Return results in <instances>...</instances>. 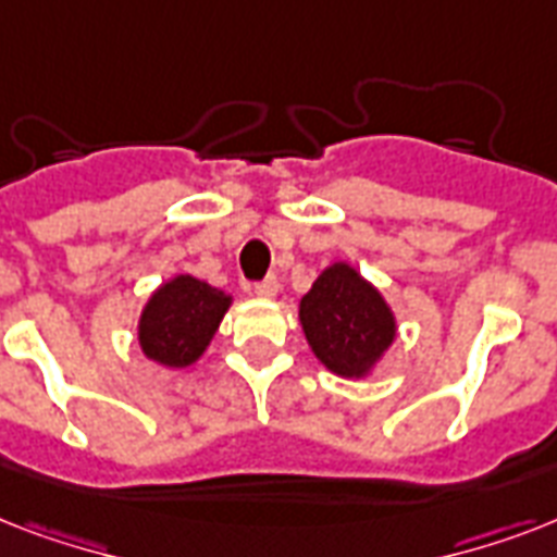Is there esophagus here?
<instances>
[{
  "label": "esophagus",
  "mask_w": 557,
  "mask_h": 557,
  "mask_svg": "<svg viewBox=\"0 0 557 557\" xmlns=\"http://www.w3.org/2000/svg\"><path fill=\"white\" fill-rule=\"evenodd\" d=\"M253 292L260 297H274L280 292V280L274 277V274H269V277L260 280V283H253Z\"/></svg>",
  "instance_id": "34e87169"
}]
</instances>
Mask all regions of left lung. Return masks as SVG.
<instances>
[{
  "label": "left lung",
  "mask_w": 557,
  "mask_h": 557,
  "mask_svg": "<svg viewBox=\"0 0 557 557\" xmlns=\"http://www.w3.org/2000/svg\"><path fill=\"white\" fill-rule=\"evenodd\" d=\"M300 323L314 356L338 375H364L393 344L396 323L356 269L335 262L300 300Z\"/></svg>",
  "instance_id": "obj_1"
}]
</instances>
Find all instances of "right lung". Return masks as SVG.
<instances>
[{
  "label": "right lung",
  "instance_id": "right-lung-1",
  "mask_svg": "<svg viewBox=\"0 0 557 557\" xmlns=\"http://www.w3.org/2000/svg\"><path fill=\"white\" fill-rule=\"evenodd\" d=\"M231 297L196 277L170 280L141 314L138 341L147 358L164 367H187L205 352Z\"/></svg>",
  "mask_w": 557,
  "mask_h": 557
}]
</instances>
